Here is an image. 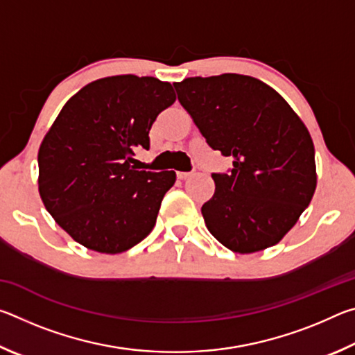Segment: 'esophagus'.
Listing matches in <instances>:
<instances>
[{
	"mask_svg": "<svg viewBox=\"0 0 355 355\" xmlns=\"http://www.w3.org/2000/svg\"><path fill=\"white\" fill-rule=\"evenodd\" d=\"M177 177L180 180H188L189 177H192V172H177Z\"/></svg>",
	"mask_w": 355,
	"mask_h": 355,
	"instance_id": "1",
	"label": "esophagus"
}]
</instances>
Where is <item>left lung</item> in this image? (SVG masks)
<instances>
[{"mask_svg": "<svg viewBox=\"0 0 355 355\" xmlns=\"http://www.w3.org/2000/svg\"><path fill=\"white\" fill-rule=\"evenodd\" d=\"M173 86L208 146L233 158L230 173H213L214 196L202 207L209 233L236 254L280 243L316 189L307 127L254 76H196Z\"/></svg>", "mask_w": 355, "mask_h": 355, "instance_id": "8db88e82", "label": "left lung"}]
</instances>
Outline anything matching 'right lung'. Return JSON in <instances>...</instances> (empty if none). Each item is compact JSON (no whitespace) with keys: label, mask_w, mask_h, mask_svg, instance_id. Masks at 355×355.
<instances>
[{"label":"right lung","mask_w":355,"mask_h":355,"mask_svg":"<svg viewBox=\"0 0 355 355\" xmlns=\"http://www.w3.org/2000/svg\"><path fill=\"white\" fill-rule=\"evenodd\" d=\"M177 100L153 76L100 78L80 89L40 144L39 194L59 227L84 248L122 254L153 230L173 171H136L156 116Z\"/></svg>","instance_id":"1"}]
</instances>
